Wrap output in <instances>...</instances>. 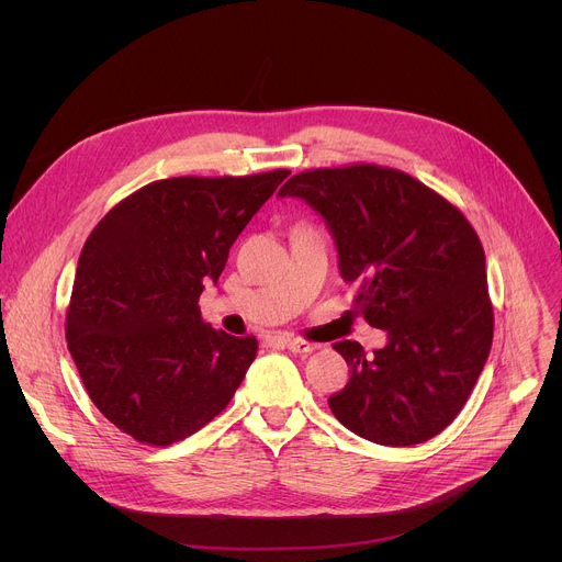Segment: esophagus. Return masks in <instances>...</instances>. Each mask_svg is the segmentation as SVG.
I'll use <instances>...</instances> for the list:
<instances>
[{
	"label": "esophagus",
	"instance_id": "esophagus-1",
	"mask_svg": "<svg viewBox=\"0 0 562 562\" xmlns=\"http://www.w3.org/2000/svg\"><path fill=\"white\" fill-rule=\"evenodd\" d=\"M284 345H286V349L293 351V353H311V351L317 349V345H313V342H308V340H302V338H286Z\"/></svg>",
	"mask_w": 562,
	"mask_h": 562
}]
</instances>
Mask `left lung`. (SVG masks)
I'll return each mask as SVG.
<instances>
[{
    "instance_id": "8db88e82",
    "label": "left lung",
    "mask_w": 562,
    "mask_h": 562,
    "mask_svg": "<svg viewBox=\"0 0 562 562\" xmlns=\"http://www.w3.org/2000/svg\"><path fill=\"white\" fill-rule=\"evenodd\" d=\"M278 195L323 215L340 276L358 284L356 308L386 331L369 358L358 342L334 345L351 367L349 384L329 397L334 416L389 447L438 436L464 407L494 338L473 226L416 178L375 165L304 171Z\"/></svg>"
}]
</instances>
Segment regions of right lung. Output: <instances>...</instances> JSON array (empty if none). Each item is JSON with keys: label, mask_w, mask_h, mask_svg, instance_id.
<instances>
[{"label": "right lung", "mask_w": 562, "mask_h": 562, "mask_svg": "<svg viewBox=\"0 0 562 562\" xmlns=\"http://www.w3.org/2000/svg\"><path fill=\"white\" fill-rule=\"evenodd\" d=\"M286 176L157 180L115 204L89 235L66 342L93 405L124 434L167 447L231 403L258 340L215 331L198 300Z\"/></svg>", "instance_id": "add662e5"}]
</instances>
